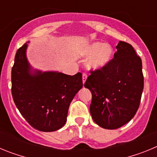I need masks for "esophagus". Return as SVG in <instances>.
I'll return each instance as SVG.
<instances>
[{
    "mask_svg": "<svg viewBox=\"0 0 157 157\" xmlns=\"http://www.w3.org/2000/svg\"><path fill=\"white\" fill-rule=\"evenodd\" d=\"M86 78H87V75L86 74V73H83V74H82V82H83V84L85 83Z\"/></svg>",
    "mask_w": 157,
    "mask_h": 157,
    "instance_id": "1",
    "label": "esophagus"
}]
</instances>
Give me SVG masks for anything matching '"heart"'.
I'll list each match as a JSON object with an SVG mask.
<instances>
[{
    "label": "heart",
    "instance_id": "heart-1",
    "mask_svg": "<svg viewBox=\"0 0 157 157\" xmlns=\"http://www.w3.org/2000/svg\"><path fill=\"white\" fill-rule=\"evenodd\" d=\"M84 57L89 58L87 67L92 70L103 68L112 60L113 48L109 44L96 41L86 45L81 52Z\"/></svg>",
    "mask_w": 157,
    "mask_h": 157
}]
</instances>
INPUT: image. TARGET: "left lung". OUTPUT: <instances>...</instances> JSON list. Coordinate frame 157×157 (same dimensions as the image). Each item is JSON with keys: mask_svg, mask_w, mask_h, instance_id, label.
<instances>
[{"mask_svg": "<svg viewBox=\"0 0 157 157\" xmlns=\"http://www.w3.org/2000/svg\"><path fill=\"white\" fill-rule=\"evenodd\" d=\"M114 58L90 71L84 86L92 94L90 111L102 128L114 130L131 120L139 108L144 88L142 63L132 45L120 41Z\"/></svg>", "mask_w": 157, "mask_h": 157, "instance_id": "obj_1", "label": "left lung"}]
</instances>
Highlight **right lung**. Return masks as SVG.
Masks as SVG:
<instances>
[{
    "mask_svg": "<svg viewBox=\"0 0 157 157\" xmlns=\"http://www.w3.org/2000/svg\"><path fill=\"white\" fill-rule=\"evenodd\" d=\"M27 48L25 43L18 49L12 69L14 102L31 127L44 132L55 131L63 127L69 105L82 87V74L39 71L30 73Z\"/></svg>",
    "mask_w": 157,
    "mask_h": 157,
    "instance_id": "right-lung-1",
    "label": "right lung"
}]
</instances>
